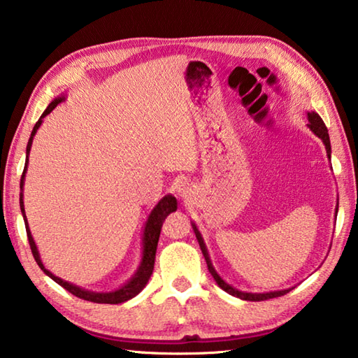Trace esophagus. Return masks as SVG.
<instances>
[{"mask_svg":"<svg viewBox=\"0 0 358 358\" xmlns=\"http://www.w3.org/2000/svg\"><path fill=\"white\" fill-rule=\"evenodd\" d=\"M177 196L181 199H186L191 196V185L186 183V181H181V183L177 186Z\"/></svg>","mask_w":358,"mask_h":358,"instance_id":"34e87169","label":"esophagus"}]
</instances>
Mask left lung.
<instances>
[{"label": "left lung", "instance_id": "obj_1", "mask_svg": "<svg viewBox=\"0 0 358 358\" xmlns=\"http://www.w3.org/2000/svg\"><path fill=\"white\" fill-rule=\"evenodd\" d=\"M308 121H310V129L316 134L320 141L324 142L325 145V150H327V156L330 157L331 155V147H330V137H329V131H327V126L322 121V118L319 117V115L316 112H308ZM336 213H338V207H336ZM192 229H194V234H196V238L199 241V245H201V250H202V254L205 260H207V266H208V271L211 273V276L215 278V281L217 286H220L222 290H226L227 294L234 295V296H238V299L241 300H250V301H262V300H268V299H275V296H281L284 294H287L290 289H286V290H278V292H266V294H250V292H241V290H237L234 289L230 284H227L226 281L222 280V278L216 273V270L213 268V265H211V260H210V256H208V251H207V246H205L203 243V238L201 232H199L196 224L192 222Z\"/></svg>", "mask_w": 358, "mask_h": 358}]
</instances>
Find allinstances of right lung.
Here are the masks:
<instances>
[{"mask_svg":"<svg viewBox=\"0 0 358 358\" xmlns=\"http://www.w3.org/2000/svg\"><path fill=\"white\" fill-rule=\"evenodd\" d=\"M64 98H57L53 99L48 107L44 110V113L41 115V118L38 120V123L34 124L33 132H31V137H29L28 145H27V161H25V169H23V173H22V180H20V189H23V183H25V173H27V167H28V155H29V150H31V143H33V137L36 134V131L39 129V126L42 124V118L47 117L48 113H50L53 108H55L59 102H62ZM20 210H22V215H23V220H25V227H27V235H28V241H29V248H31V252L34 256V260L38 262V265L41 266V270L44 271L47 276H50L53 281L58 282L59 286L64 287L68 292H71L72 295L78 296V299H83L87 301H93V303H108V305H118V303H123V301H128L131 300L132 296H136L141 290L147 286V282L150 280L151 273H153V268H155V257H156V248H157V241H159V235H161V227H162V222L166 221V217L172 213V211L177 210V199L171 194H167L166 197H162L159 202H157L156 207L151 210V213L148 216L147 222H145V229H143V256H142V262L138 265L137 271L134 273V276L131 278V280L124 284V286H121L117 290H112V292H92V290H85L82 287L76 286V284H71L68 281H63L62 278H58L55 275H52L50 271H48L44 264H42V260L39 257V251L38 248H36L34 240L31 237V232H29V227H28V221H27V216H25V208H23V194H20Z\"/></svg>","mask_w":358,"mask_h":358,"instance_id":"add662e5","label":"right lung"}]
</instances>
